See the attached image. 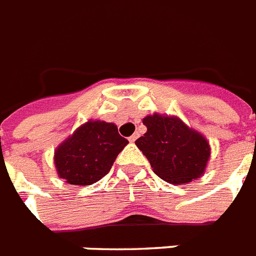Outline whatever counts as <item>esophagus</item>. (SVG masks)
Instances as JSON below:
<instances>
[{"label":"esophagus","mask_w":256,"mask_h":256,"mask_svg":"<svg viewBox=\"0 0 256 256\" xmlns=\"http://www.w3.org/2000/svg\"><path fill=\"white\" fill-rule=\"evenodd\" d=\"M136 138H138V134H132V136L128 138V140H130V142H136Z\"/></svg>","instance_id":"34e87169"}]
</instances>
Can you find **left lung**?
<instances>
[{
  "instance_id": "8db88e82",
  "label": "left lung",
  "mask_w": 256,
  "mask_h": 256,
  "mask_svg": "<svg viewBox=\"0 0 256 256\" xmlns=\"http://www.w3.org/2000/svg\"><path fill=\"white\" fill-rule=\"evenodd\" d=\"M148 132L136 140L160 178L180 184L199 178L210 158L206 138L175 116L160 114L144 118Z\"/></svg>"
}]
</instances>
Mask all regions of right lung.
Listing matches in <instances>:
<instances>
[{"label": "right lung", "mask_w": 256, "mask_h": 256, "mask_svg": "<svg viewBox=\"0 0 256 256\" xmlns=\"http://www.w3.org/2000/svg\"><path fill=\"white\" fill-rule=\"evenodd\" d=\"M128 144L116 124L88 120L56 150L58 175L70 184H92L108 174Z\"/></svg>", "instance_id": "add662e5"}]
</instances>
